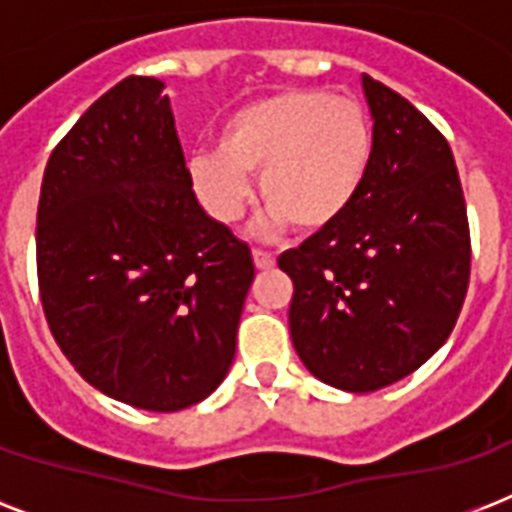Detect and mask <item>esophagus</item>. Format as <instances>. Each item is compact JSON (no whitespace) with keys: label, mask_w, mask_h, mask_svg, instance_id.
I'll list each match as a JSON object with an SVG mask.
<instances>
[{"label":"esophagus","mask_w":512,"mask_h":512,"mask_svg":"<svg viewBox=\"0 0 512 512\" xmlns=\"http://www.w3.org/2000/svg\"><path fill=\"white\" fill-rule=\"evenodd\" d=\"M252 257H255L257 271H271L273 265H276V257H273L271 252H263V249H255V252H252Z\"/></svg>","instance_id":"esophagus-1"}]
</instances>
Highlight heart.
Wrapping results in <instances>:
<instances>
[{"instance_id": "obj_1", "label": "heart", "mask_w": 512, "mask_h": 512, "mask_svg": "<svg viewBox=\"0 0 512 512\" xmlns=\"http://www.w3.org/2000/svg\"><path fill=\"white\" fill-rule=\"evenodd\" d=\"M374 127L356 100L327 90H284L236 108L215 151L188 159V183L212 220H241L257 175L265 225L319 233L335 225L364 188Z\"/></svg>"}]
</instances>
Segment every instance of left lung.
Segmentation results:
<instances>
[{
	"instance_id": "8db88e82",
	"label": "left lung",
	"mask_w": 512,
	"mask_h": 512,
	"mask_svg": "<svg viewBox=\"0 0 512 512\" xmlns=\"http://www.w3.org/2000/svg\"><path fill=\"white\" fill-rule=\"evenodd\" d=\"M372 170L350 209L279 257L295 284L289 332L313 377L372 393L452 335L470 281V228L446 138L372 76Z\"/></svg>"
}]
</instances>
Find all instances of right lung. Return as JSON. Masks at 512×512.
<instances>
[{
    "label": "right lung",
    "mask_w": 512,
    "mask_h": 512,
    "mask_svg": "<svg viewBox=\"0 0 512 512\" xmlns=\"http://www.w3.org/2000/svg\"><path fill=\"white\" fill-rule=\"evenodd\" d=\"M162 90L127 76L55 146L36 273L52 337L92 388L177 412L231 369L255 263L196 201Z\"/></svg>",
    "instance_id": "1"
}]
</instances>
